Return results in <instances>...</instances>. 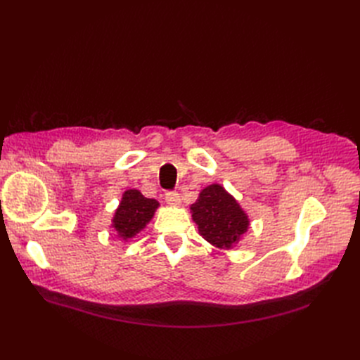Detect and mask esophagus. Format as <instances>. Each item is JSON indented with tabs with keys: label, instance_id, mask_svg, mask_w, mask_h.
<instances>
[{
	"label": "esophagus",
	"instance_id": "obj_1",
	"mask_svg": "<svg viewBox=\"0 0 360 360\" xmlns=\"http://www.w3.org/2000/svg\"><path fill=\"white\" fill-rule=\"evenodd\" d=\"M165 200H167V202H168L169 205H180V202H181L180 195L176 193V192H168V193L165 195Z\"/></svg>",
	"mask_w": 360,
	"mask_h": 360
}]
</instances>
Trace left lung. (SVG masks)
Here are the masks:
<instances>
[{"label":"left lung","mask_w":360,"mask_h":360,"mask_svg":"<svg viewBox=\"0 0 360 360\" xmlns=\"http://www.w3.org/2000/svg\"><path fill=\"white\" fill-rule=\"evenodd\" d=\"M191 212L200 234L216 248H233L248 231V214L221 184L202 189Z\"/></svg>","instance_id":"left-lung-1"}]
</instances>
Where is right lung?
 <instances>
[{
    "mask_svg": "<svg viewBox=\"0 0 360 360\" xmlns=\"http://www.w3.org/2000/svg\"><path fill=\"white\" fill-rule=\"evenodd\" d=\"M159 202L153 198H146L136 189H129L123 193L122 202L115 210L112 226L118 236L127 240L135 237L151 221Z\"/></svg>",
    "mask_w": 360,
    "mask_h": 360,
    "instance_id": "obj_1",
    "label": "right lung"
}]
</instances>
